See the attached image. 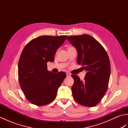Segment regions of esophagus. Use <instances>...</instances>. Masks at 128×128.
Wrapping results in <instances>:
<instances>
[{
    "label": "esophagus",
    "mask_w": 128,
    "mask_h": 128,
    "mask_svg": "<svg viewBox=\"0 0 128 128\" xmlns=\"http://www.w3.org/2000/svg\"><path fill=\"white\" fill-rule=\"evenodd\" d=\"M66 76H68V77H70V76H71V74H69V73H68V72H66Z\"/></svg>",
    "instance_id": "34e87169"
}]
</instances>
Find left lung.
I'll use <instances>...</instances> for the list:
<instances>
[{
  "instance_id": "left-lung-1",
  "label": "left lung",
  "mask_w": 128,
  "mask_h": 128,
  "mask_svg": "<svg viewBox=\"0 0 128 128\" xmlns=\"http://www.w3.org/2000/svg\"><path fill=\"white\" fill-rule=\"evenodd\" d=\"M76 49L77 62L87 72L84 81L72 75L74 83L72 88L74 100L79 104L92 107L106 94L110 74V65L104 48L94 37L84 34L67 37Z\"/></svg>"
}]
</instances>
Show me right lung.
<instances>
[{"label":"right lung","mask_w":128,"mask_h":128,"mask_svg":"<svg viewBox=\"0 0 128 128\" xmlns=\"http://www.w3.org/2000/svg\"><path fill=\"white\" fill-rule=\"evenodd\" d=\"M67 36H42L24 47L18 64V80L26 98L32 104L44 106L55 100L66 72L47 70V62L54 60L56 50Z\"/></svg>","instance_id":"1"}]
</instances>
